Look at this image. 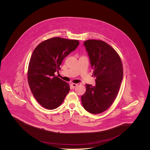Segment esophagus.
<instances>
[{
  "mask_svg": "<svg viewBox=\"0 0 150 150\" xmlns=\"http://www.w3.org/2000/svg\"><path fill=\"white\" fill-rule=\"evenodd\" d=\"M72 87L73 88H74L75 87H76V86H78V84H75V83H72L71 84Z\"/></svg>",
  "mask_w": 150,
  "mask_h": 150,
  "instance_id": "1",
  "label": "esophagus"
}]
</instances>
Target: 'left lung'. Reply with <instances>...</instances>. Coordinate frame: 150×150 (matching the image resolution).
Returning <instances> with one entry per match:
<instances>
[{
	"instance_id": "left-lung-1",
	"label": "left lung",
	"mask_w": 150,
	"mask_h": 150,
	"mask_svg": "<svg viewBox=\"0 0 150 150\" xmlns=\"http://www.w3.org/2000/svg\"><path fill=\"white\" fill-rule=\"evenodd\" d=\"M93 69L96 85L86 84V92L81 98L86 110L93 114L107 110L119 91L123 78L121 58L107 43L90 39L84 42Z\"/></svg>"
}]
</instances>
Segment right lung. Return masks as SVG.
Returning <instances> with one entry per match:
<instances>
[{
	"mask_svg": "<svg viewBox=\"0 0 150 150\" xmlns=\"http://www.w3.org/2000/svg\"><path fill=\"white\" fill-rule=\"evenodd\" d=\"M79 44L77 40L52 38L40 43L29 62L28 80L31 93L43 107H59L70 91L69 84L56 76L65 57Z\"/></svg>",
	"mask_w": 150,
	"mask_h": 150,
	"instance_id": "obj_1",
	"label": "right lung"
}]
</instances>
